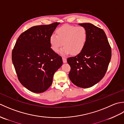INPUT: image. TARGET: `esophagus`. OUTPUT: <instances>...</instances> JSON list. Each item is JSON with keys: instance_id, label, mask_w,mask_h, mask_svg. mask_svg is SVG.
<instances>
[{"instance_id": "34e87169", "label": "esophagus", "mask_w": 124, "mask_h": 124, "mask_svg": "<svg viewBox=\"0 0 124 124\" xmlns=\"http://www.w3.org/2000/svg\"><path fill=\"white\" fill-rule=\"evenodd\" d=\"M62 60H63V63H67V59L64 57H62Z\"/></svg>"}]
</instances>
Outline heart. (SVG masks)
I'll return each mask as SVG.
<instances>
[{
  "label": "heart",
  "mask_w": 124,
  "mask_h": 124,
  "mask_svg": "<svg viewBox=\"0 0 124 124\" xmlns=\"http://www.w3.org/2000/svg\"><path fill=\"white\" fill-rule=\"evenodd\" d=\"M56 34L50 37V45L52 49L57 52L63 44L64 46L60 51L63 56L80 53L87 41V31L83 26L64 25L57 29Z\"/></svg>",
  "instance_id": "heart-1"
}]
</instances>
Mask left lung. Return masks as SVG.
<instances>
[{
	"label": "left lung",
	"mask_w": 124,
	"mask_h": 124,
	"mask_svg": "<svg viewBox=\"0 0 124 124\" xmlns=\"http://www.w3.org/2000/svg\"><path fill=\"white\" fill-rule=\"evenodd\" d=\"M87 31V41L83 51L67 59L71 67L69 77L76 86L88 88L103 78L111 57V49L102 29L89 23H79Z\"/></svg>",
	"instance_id": "obj_1"
}]
</instances>
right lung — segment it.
<instances>
[{"label": "right lung", "mask_w": 124, "mask_h": 124, "mask_svg": "<svg viewBox=\"0 0 124 124\" xmlns=\"http://www.w3.org/2000/svg\"><path fill=\"white\" fill-rule=\"evenodd\" d=\"M59 22L31 27L21 34L12 51V62L20 82L28 90L40 93L52 84L61 67V56L51 48L49 38Z\"/></svg>", "instance_id": "obj_1"}]
</instances>
